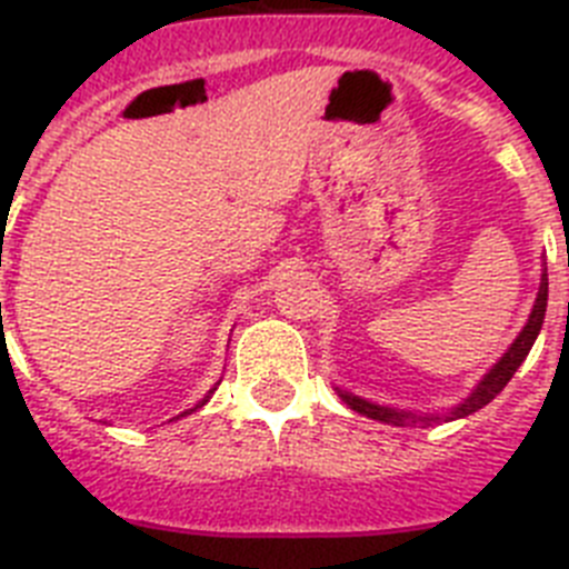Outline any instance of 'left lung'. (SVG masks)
<instances>
[{
	"label": "left lung",
	"instance_id": "8db88e82",
	"mask_svg": "<svg viewBox=\"0 0 569 569\" xmlns=\"http://www.w3.org/2000/svg\"><path fill=\"white\" fill-rule=\"evenodd\" d=\"M545 313H547V270L541 273L539 296H536V305H532V313H530V319H527L525 330L516 336V341L510 345V350H507V353L501 356L496 365H492L490 373H487L485 379L476 385V390H472V393L467 396V399L461 401L459 407H453V410H450L445 419H465V416L476 413V410H481L485 405H490V401L496 399L501 390H505L507 381L512 379V373L519 370L521 361H525L527 353H530L532 341H536L541 325H545ZM339 396H341V401H345V405H350V410L367 416V419L385 421V425L405 427V425H416V421H436V419H439V416H413V413H407V410H396V407L373 405V401L361 399V396L347 393V390H339Z\"/></svg>",
	"mask_w": 569,
	"mask_h": 569
}]
</instances>
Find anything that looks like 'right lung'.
I'll use <instances>...</instances> for the list:
<instances>
[{
    "label": "right lung",
    "instance_id": "add662e5",
    "mask_svg": "<svg viewBox=\"0 0 569 569\" xmlns=\"http://www.w3.org/2000/svg\"><path fill=\"white\" fill-rule=\"evenodd\" d=\"M213 390H216V387H213ZM213 390H210V393H213ZM210 393H208V396H204V399H202V401H199V405H196V407H193V410H199V407H204V401H208V399H210ZM193 410H188V413H193Z\"/></svg>",
    "mask_w": 569,
    "mask_h": 569
}]
</instances>
